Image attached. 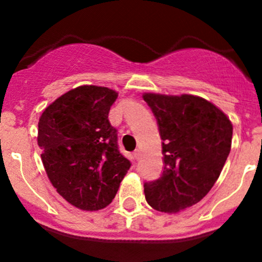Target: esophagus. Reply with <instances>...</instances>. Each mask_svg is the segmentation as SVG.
<instances>
[{
  "label": "esophagus",
  "mask_w": 262,
  "mask_h": 262,
  "mask_svg": "<svg viewBox=\"0 0 262 262\" xmlns=\"http://www.w3.org/2000/svg\"><path fill=\"white\" fill-rule=\"evenodd\" d=\"M133 156H134V158H136V160H139V157H141V150L136 149L133 152Z\"/></svg>",
  "instance_id": "34e87169"
}]
</instances>
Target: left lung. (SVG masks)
<instances>
[{"instance_id": "8db88e82", "label": "left lung", "mask_w": 262, "mask_h": 262, "mask_svg": "<svg viewBox=\"0 0 262 262\" xmlns=\"http://www.w3.org/2000/svg\"><path fill=\"white\" fill-rule=\"evenodd\" d=\"M162 139L163 172L144 182L147 203L176 213L199 203L218 180L232 144L231 120L212 102L194 95L144 94Z\"/></svg>"}]
</instances>
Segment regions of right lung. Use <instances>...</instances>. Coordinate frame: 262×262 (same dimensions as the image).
<instances>
[{"label": "right lung", "instance_id": "1", "mask_svg": "<svg viewBox=\"0 0 262 262\" xmlns=\"http://www.w3.org/2000/svg\"><path fill=\"white\" fill-rule=\"evenodd\" d=\"M116 97L114 90L84 84L58 97L39 119L47 175L58 194L78 209L109 205L130 168L107 119Z\"/></svg>", "mask_w": 262, "mask_h": 262}]
</instances>
